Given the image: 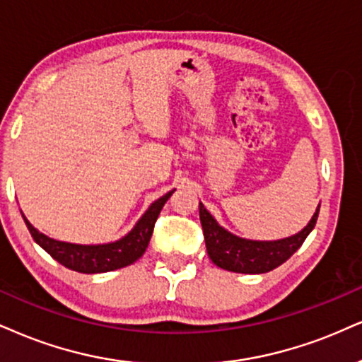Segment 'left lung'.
Returning a JSON list of instances; mask_svg holds the SVG:
<instances>
[{"mask_svg":"<svg viewBox=\"0 0 362 362\" xmlns=\"http://www.w3.org/2000/svg\"><path fill=\"white\" fill-rule=\"evenodd\" d=\"M319 209L320 204L309 225L297 235L275 240V242H255V240L240 238L226 231L209 215L203 203H199V220H202L208 257L216 267L236 272V274H265V272L274 270L287 262L302 247L317 223Z\"/></svg>","mask_w":362,"mask_h":362,"instance_id":"obj_1","label":"left lung"}]
</instances>
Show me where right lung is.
Listing matches in <instances>:
<instances>
[{
    "instance_id": "add662e5",
    "label": "right lung",
    "mask_w": 362,
    "mask_h": 362,
    "mask_svg": "<svg viewBox=\"0 0 362 362\" xmlns=\"http://www.w3.org/2000/svg\"><path fill=\"white\" fill-rule=\"evenodd\" d=\"M174 193L169 191L164 196L151 204L147 211L136 223V226L129 231L126 236L112 243L104 245H77L58 242L50 236L40 233L31 223L23 220L28 226L31 236L42 247L48 255H52L58 263L66 267V269L80 272V274H104V272H112L122 267H127L144 255L147 245H149L151 236H153L154 223L158 220L160 209L168 202L169 196Z\"/></svg>"
}]
</instances>
